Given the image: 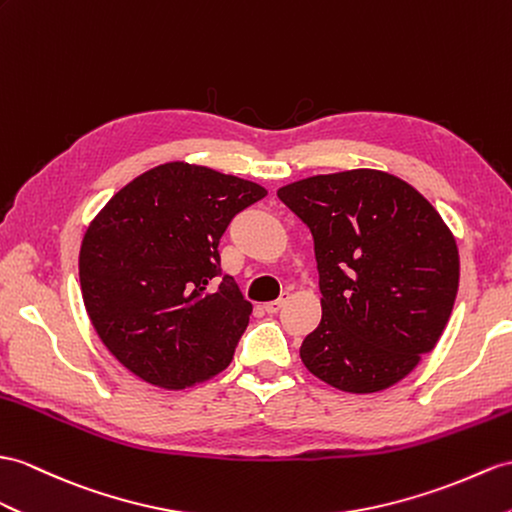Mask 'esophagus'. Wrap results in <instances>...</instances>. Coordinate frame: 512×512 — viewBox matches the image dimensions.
Returning <instances> with one entry per match:
<instances>
[{"label": "esophagus", "mask_w": 512, "mask_h": 512, "mask_svg": "<svg viewBox=\"0 0 512 512\" xmlns=\"http://www.w3.org/2000/svg\"><path fill=\"white\" fill-rule=\"evenodd\" d=\"M284 302H286V297H280V299H276V302H269V304H265V310L269 315H276L278 310L284 306Z\"/></svg>", "instance_id": "obj_1"}]
</instances>
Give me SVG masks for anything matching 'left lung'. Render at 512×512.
<instances>
[{
  "instance_id": "1",
  "label": "left lung",
  "mask_w": 512,
  "mask_h": 512,
  "mask_svg": "<svg viewBox=\"0 0 512 512\" xmlns=\"http://www.w3.org/2000/svg\"><path fill=\"white\" fill-rule=\"evenodd\" d=\"M310 228L321 323L299 356L345 393H378L434 350L452 315L460 260L452 230L415 186L350 169L282 186Z\"/></svg>"
}]
</instances>
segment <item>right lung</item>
I'll use <instances>...</instances> for the list:
<instances>
[{
	"label": "right lung",
	"mask_w": 512,
	"mask_h": 512,
	"mask_svg": "<svg viewBox=\"0 0 512 512\" xmlns=\"http://www.w3.org/2000/svg\"><path fill=\"white\" fill-rule=\"evenodd\" d=\"M263 186L184 160L108 199L80 245V286L99 339L141 380L180 391L232 363L252 304L219 282V239Z\"/></svg>",
	"instance_id": "1"
}]
</instances>
